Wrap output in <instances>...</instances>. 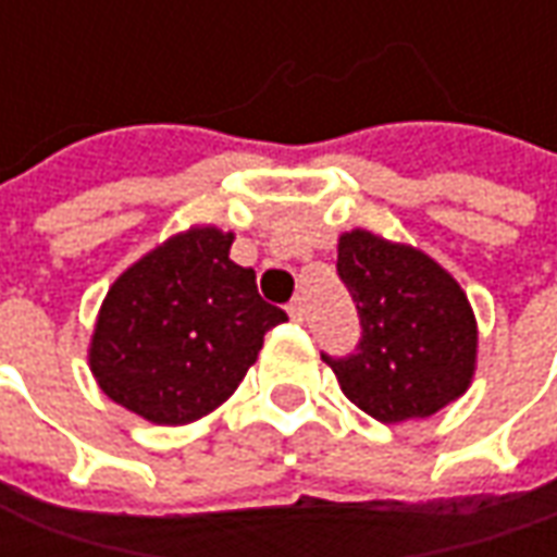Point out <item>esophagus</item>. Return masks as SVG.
<instances>
[{
    "label": "esophagus",
    "mask_w": 557,
    "mask_h": 557,
    "mask_svg": "<svg viewBox=\"0 0 557 557\" xmlns=\"http://www.w3.org/2000/svg\"><path fill=\"white\" fill-rule=\"evenodd\" d=\"M286 310H289V315H292V322H304V301L301 298H295V301L289 304V307H286Z\"/></svg>",
    "instance_id": "1"
}]
</instances>
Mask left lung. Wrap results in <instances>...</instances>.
<instances>
[{"label":"left lung","instance_id":"8db88e82","mask_svg":"<svg viewBox=\"0 0 557 557\" xmlns=\"http://www.w3.org/2000/svg\"><path fill=\"white\" fill-rule=\"evenodd\" d=\"M361 339L322 361L343 394L382 423L430 418L466 394L478 358V325L466 292L430 256L373 232H346L337 247Z\"/></svg>","mask_w":557,"mask_h":557}]
</instances>
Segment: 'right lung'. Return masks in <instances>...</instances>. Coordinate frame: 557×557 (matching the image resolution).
<instances>
[{
	"mask_svg": "<svg viewBox=\"0 0 557 557\" xmlns=\"http://www.w3.org/2000/svg\"><path fill=\"white\" fill-rule=\"evenodd\" d=\"M232 232L175 235L107 292L91 337V373L139 418L178 426L235 394L262 339L289 315L256 292L253 268L230 259Z\"/></svg>",
	"mask_w": 557,
	"mask_h": 557,
	"instance_id": "obj_1",
	"label": "right lung"
}]
</instances>
